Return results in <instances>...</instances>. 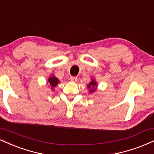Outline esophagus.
I'll use <instances>...</instances> for the list:
<instances>
[{
    "label": "esophagus",
    "instance_id": "34e87169",
    "mask_svg": "<svg viewBox=\"0 0 154 154\" xmlns=\"http://www.w3.org/2000/svg\"><path fill=\"white\" fill-rule=\"evenodd\" d=\"M70 80L72 81V82H77V77H73V76H72L71 77H70Z\"/></svg>",
    "mask_w": 154,
    "mask_h": 154
}]
</instances>
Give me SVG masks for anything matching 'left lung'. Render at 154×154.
<instances>
[{"mask_svg":"<svg viewBox=\"0 0 154 154\" xmlns=\"http://www.w3.org/2000/svg\"><path fill=\"white\" fill-rule=\"evenodd\" d=\"M95 86H96V82L94 80H92V82L90 83V85H88V88H91V87H92V88H93V89H91V90H90V92H93L94 90H96V88H95Z\"/></svg>","mask_w":154,"mask_h":154,"instance_id":"obj_1","label":"left lung"}]
</instances>
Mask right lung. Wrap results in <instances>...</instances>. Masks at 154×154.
Returning <instances> with one entry per match:
<instances>
[{
    "mask_svg": "<svg viewBox=\"0 0 154 154\" xmlns=\"http://www.w3.org/2000/svg\"><path fill=\"white\" fill-rule=\"evenodd\" d=\"M49 82L50 85H51V88H54V87H56L57 84L59 83V80L57 78V77H50L49 79Z\"/></svg>",
    "mask_w": 154,
    "mask_h": 154,
    "instance_id": "right-lung-1",
    "label": "right lung"
}]
</instances>
